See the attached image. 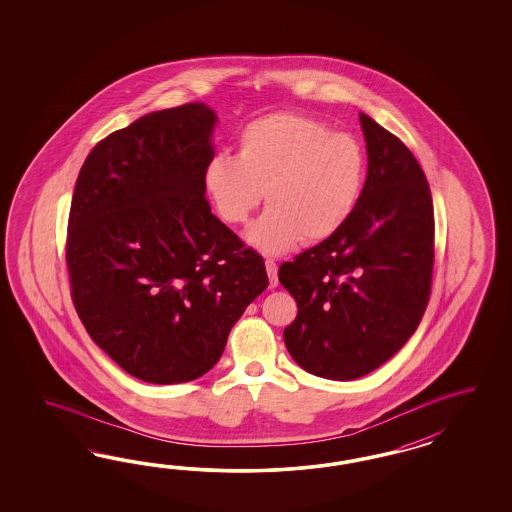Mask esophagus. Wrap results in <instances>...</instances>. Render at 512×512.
Returning <instances> with one entry per match:
<instances>
[{"label":"esophagus","mask_w":512,"mask_h":512,"mask_svg":"<svg viewBox=\"0 0 512 512\" xmlns=\"http://www.w3.org/2000/svg\"><path fill=\"white\" fill-rule=\"evenodd\" d=\"M264 266H266V272H268L270 287H276L278 285V264H276V261H272V259H266Z\"/></svg>","instance_id":"34e87169"}]
</instances>
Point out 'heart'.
Masks as SVG:
<instances>
[{
  "label": "heart",
  "mask_w": 512,
  "mask_h": 512,
  "mask_svg": "<svg viewBox=\"0 0 512 512\" xmlns=\"http://www.w3.org/2000/svg\"><path fill=\"white\" fill-rule=\"evenodd\" d=\"M368 159L349 133L300 112H274L242 127L238 155L214 154L202 172L217 216L242 225L266 197L270 204L248 231L264 253L300 240L315 244L340 233L357 208Z\"/></svg>",
  "instance_id": "1"
}]
</instances>
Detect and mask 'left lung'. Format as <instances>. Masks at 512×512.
I'll return each instance as SVG.
<instances>
[{"instance_id": "obj_1", "label": "left lung", "mask_w": 512, "mask_h": 512, "mask_svg": "<svg viewBox=\"0 0 512 512\" xmlns=\"http://www.w3.org/2000/svg\"><path fill=\"white\" fill-rule=\"evenodd\" d=\"M368 176L340 233L279 266L296 300L283 330L306 372L351 381L394 357L430 300L434 204L419 161L396 135L360 114Z\"/></svg>"}]
</instances>
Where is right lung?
Here are the masks:
<instances>
[{
	"instance_id": "right-lung-1",
	"label": "right lung",
	"mask_w": 512,
	"mask_h": 512,
	"mask_svg": "<svg viewBox=\"0 0 512 512\" xmlns=\"http://www.w3.org/2000/svg\"><path fill=\"white\" fill-rule=\"evenodd\" d=\"M216 114L159 110L99 140L78 172L65 261L92 340L155 385L214 368L268 287L263 257L217 219L202 172Z\"/></svg>"
}]
</instances>
